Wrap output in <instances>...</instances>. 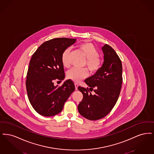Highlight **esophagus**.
Returning <instances> with one entry per match:
<instances>
[{"label": "esophagus", "instance_id": "esophagus-1", "mask_svg": "<svg viewBox=\"0 0 154 154\" xmlns=\"http://www.w3.org/2000/svg\"><path fill=\"white\" fill-rule=\"evenodd\" d=\"M74 85H75V89H76V90H77V88H78V87H79V84H78L77 83H74Z\"/></svg>", "mask_w": 154, "mask_h": 154}]
</instances>
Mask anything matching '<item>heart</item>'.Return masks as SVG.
I'll use <instances>...</instances> for the list:
<instances>
[{"instance_id":"b5f03b06","label":"heart","mask_w":154,"mask_h":154,"mask_svg":"<svg viewBox=\"0 0 154 154\" xmlns=\"http://www.w3.org/2000/svg\"><path fill=\"white\" fill-rule=\"evenodd\" d=\"M78 48L87 58L85 65L88 71L91 74L97 72L102 66L103 60L99 56V52L94 44L89 42H85L79 44ZM70 51V48H67L62 52L61 56L62 63L63 66L67 68L70 66L69 60ZM88 75V71L85 69H79L72 68L67 73V79L74 82H79L81 80L87 77Z\"/></svg>"}]
</instances>
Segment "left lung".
I'll list each match as a JSON object with an SVG mask.
<instances>
[{"instance_id":"left-lung-1","label":"left lung","mask_w":154,"mask_h":154,"mask_svg":"<svg viewBox=\"0 0 154 154\" xmlns=\"http://www.w3.org/2000/svg\"><path fill=\"white\" fill-rule=\"evenodd\" d=\"M104 62L100 69L85 80L89 88L79 86L83 99L78 106L81 115L95 121L106 117L114 107L122 82V66L116 52L105 44L102 47ZM94 91V94L91 92Z\"/></svg>"}]
</instances>
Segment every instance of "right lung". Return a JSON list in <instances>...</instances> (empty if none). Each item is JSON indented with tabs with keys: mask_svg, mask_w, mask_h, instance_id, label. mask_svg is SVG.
Here are the masks:
<instances>
[{
	"mask_svg": "<svg viewBox=\"0 0 154 154\" xmlns=\"http://www.w3.org/2000/svg\"><path fill=\"white\" fill-rule=\"evenodd\" d=\"M76 42L75 38H55L42 44L33 54L26 75V87L33 108L39 114L51 117L60 112L65 103L75 90L71 80L60 87L54 85L65 77L62 52Z\"/></svg>",
	"mask_w": 154,
	"mask_h": 154,
	"instance_id": "1",
	"label": "right lung"
}]
</instances>
